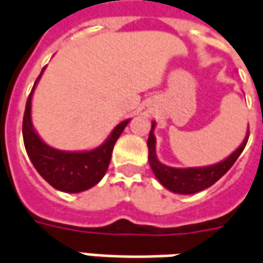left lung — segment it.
Here are the masks:
<instances>
[{
    "label": "left lung",
    "mask_w": 263,
    "mask_h": 263,
    "mask_svg": "<svg viewBox=\"0 0 263 263\" xmlns=\"http://www.w3.org/2000/svg\"><path fill=\"white\" fill-rule=\"evenodd\" d=\"M153 128H155V123L152 124V130H150L149 139H147L150 167L153 170L155 176L157 177V180L166 189L175 192V193H182V195H193V193L208 189L213 183H216L219 179L233 166V163L236 162V159L243 152L248 139H249V133H248L245 140L242 142L238 149L235 150L226 160L218 163V164L208 166V167H197V169H175V167L164 166L157 160Z\"/></svg>",
    "instance_id": "obj_1"
}]
</instances>
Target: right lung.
<instances>
[{"label": "right lung", "instance_id": "obj_1", "mask_svg": "<svg viewBox=\"0 0 263 263\" xmlns=\"http://www.w3.org/2000/svg\"><path fill=\"white\" fill-rule=\"evenodd\" d=\"M41 74L38 76V79L41 77ZM38 79L35 80L25 104L24 119H23V137H24L25 150L30 156L34 167L52 187L68 193H79L83 190L90 189L94 184L99 183L106 175L111 159L114 143L117 142V139L120 137L130 120L120 123L114 128L106 143L91 152L68 153V152L52 149L38 137L31 124V97Z\"/></svg>", "mask_w": 263, "mask_h": 263}]
</instances>
